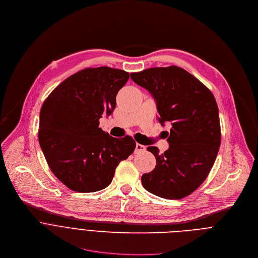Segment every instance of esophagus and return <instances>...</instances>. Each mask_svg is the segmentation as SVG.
<instances>
[{"label":"esophagus","instance_id":"1","mask_svg":"<svg viewBox=\"0 0 258 258\" xmlns=\"http://www.w3.org/2000/svg\"><path fill=\"white\" fill-rule=\"evenodd\" d=\"M146 147L142 144H139V143H136V147H135V153H139V152H142V151H145Z\"/></svg>","mask_w":258,"mask_h":258}]
</instances>
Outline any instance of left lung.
<instances>
[{"label": "left lung", "instance_id": "left-lung-1", "mask_svg": "<svg viewBox=\"0 0 258 258\" xmlns=\"http://www.w3.org/2000/svg\"><path fill=\"white\" fill-rule=\"evenodd\" d=\"M131 78L153 96L159 121L172 123L168 150L160 153L157 146L147 147L157 165L142 175V185L162 198L182 199L204 182L217 159L221 124L216 98L196 77L177 66L145 69L131 73Z\"/></svg>", "mask_w": 258, "mask_h": 258}]
</instances>
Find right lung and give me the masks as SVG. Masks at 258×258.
Masks as SVG:
<instances>
[{
    "label": "right lung",
    "instance_id": "obj_1",
    "mask_svg": "<svg viewBox=\"0 0 258 258\" xmlns=\"http://www.w3.org/2000/svg\"><path fill=\"white\" fill-rule=\"evenodd\" d=\"M129 73L110 67L86 68L69 76L43 101L38 141L53 174L76 192L108 187L121 161L136 143L131 136L115 138L98 128L110 116L118 91Z\"/></svg>",
    "mask_w": 258,
    "mask_h": 258
}]
</instances>
